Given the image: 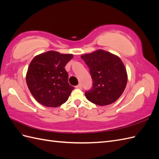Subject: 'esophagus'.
Wrapping results in <instances>:
<instances>
[{"label": "esophagus", "mask_w": 159, "mask_h": 159, "mask_svg": "<svg viewBox=\"0 0 159 159\" xmlns=\"http://www.w3.org/2000/svg\"><path fill=\"white\" fill-rule=\"evenodd\" d=\"M76 88L77 89H82V84H79L78 85H77V86H76Z\"/></svg>", "instance_id": "34e87169"}]
</instances>
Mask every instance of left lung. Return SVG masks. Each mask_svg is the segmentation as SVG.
<instances>
[{"label": "left lung", "instance_id": "1", "mask_svg": "<svg viewBox=\"0 0 159 159\" xmlns=\"http://www.w3.org/2000/svg\"><path fill=\"white\" fill-rule=\"evenodd\" d=\"M89 68L93 87L84 95L91 102L103 106L120 98L128 80L125 68L118 56L102 50L81 56Z\"/></svg>", "mask_w": 159, "mask_h": 159}]
</instances>
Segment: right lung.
<instances>
[{
  "label": "right lung",
  "instance_id": "add662e5",
  "mask_svg": "<svg viewBox=\"0 0 159 159\" xmlns=\"http://www.w3.org/2000/svg\"><path fill=\"white\" fill-rule=\"evenodd\" d=\"M72 57V54L49 51L32 60L26 82L38 103L46 107H56L68 100L75 88L68 83V75L64 67Z\"/></svg>",
  "mask_w": 159,
  "mask_h": 159
}]
</instances>
